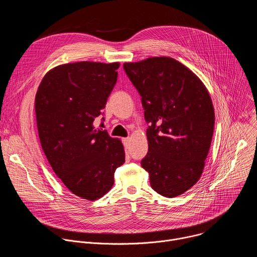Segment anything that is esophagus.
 Here are the masks:
<instances>
[{"label":"esophagus","instance_id":"esophagus-1","mask_svg":"<svg viewBox=\"0 0 257 257\" xmlns=\"http://www.w3.org/2000/svg\"><path fill=\"white\" fill-rule=\"evenodd\" d=\"M122 141H123V144H124V146L126 149H128V146H129V143H130V138L129 137H126V138H123L122 139Z\"/></svg>","mask_w":257,"mask_h":257}]
</instances>
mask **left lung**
<instances>
[{"label": "left lung", "mask_w": 257, "mask_h": 257, "mask_svg": "<svg viewBox=\"0 0 257 257\" xmlns=\"http://www.w3.org/2000/svg\"><path fill=\"white\" fill-rule=\"evenodd\" d=\"M123 67L141 95L150 124L149 152L141 167L159 194L181 195L199 180L210 148L214 109L209 93L189 68L170 57Z\"/></svg>", "instance_id": "1"}]
</instances>
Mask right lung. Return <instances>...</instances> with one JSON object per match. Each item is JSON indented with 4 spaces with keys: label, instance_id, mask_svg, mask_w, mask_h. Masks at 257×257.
<instances>
[{
    "label": "right lung",
    "instance_id": "add662e5",
    "mask_svg": "<svg viewBox=\"0 0 257 257\" xmlns=\"http://www.w3.org/2000/svg\"><path fill=\"white\" fill-rule=\"evenodd\" d=\"M119 67L118 62L86 61L57 66L35 95L39 136L53 171L73 194L91 201L111 190L116 169L125 163L121 140L93 125Z\"/></svg>",
    "mask_w": 257,
    "mask_h": 257
}]
</instances>
